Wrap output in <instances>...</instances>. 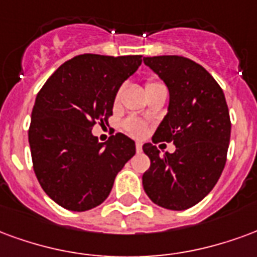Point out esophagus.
<instances>
[{
	"label": "esophagus",
	"mask_w": 257,
	"mask_h": 257,
	"mask_svg": "<svg viewBox=\"0 0 257 257\" xmlns=\"http://www.w3.org/2000/svg\"><path fill=\"white\" fill-rule=\"evenodd\" d=\"M136 149H137V152H141L142 151V144H141V142H137V144H136Z\"/></svg>",
	"instance_id": "esophagus-1"
}]
</instances>
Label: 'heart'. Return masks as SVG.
Here are the masks:
<instances>
[{
  "mask_svg": "<svg viewBox=\"0 0 257 257\" xmlns=\"http://www.w3.org/2000/svg\"><path fill=\"white\" fill-rule=\"evenodd\" d=\"M164 86L162 82H159V80H148L147 83V90L149 89H155V87H162ZM120 98V91H117V94L115 95V102H117ZM123 127H124V130L133 137H137V138H141L147 134V124L141 121L140 119H136V117H128L124 120L123 123Z\"/></svg>",
  "mask_w": 257,
  "mask_h": 257,
  "instance_id": "obj_1",
  "label": "heart"
}]
</instances>
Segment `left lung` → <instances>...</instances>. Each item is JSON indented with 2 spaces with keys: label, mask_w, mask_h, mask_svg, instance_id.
Returning a JSON list of instances; mask_svg holds the SVG:
<instances>
[{
  "label": "left lung",
  "mask_w": 257,
  "mask_h": 257,
  "mask_svg": "<svg viewBox=\"0 0 257 257\" xmlns=\"http://www.w3.org/2000/svg\"><path fill=\"white\" fill-rule=\"evenodd\" d=\"M144 63L170 91L167 115L152 141L176 145L164 155L151 142L142 147L151 159L144 190L160 207L188 209L212 190L226 164L231 123L223 90L204 67L182 56L145 57Z\"/></svg>",
  "instance_id": "obj_1"
}]
</instances>
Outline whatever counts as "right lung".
I'll list each match as a JSON object with an SVG mask.
<instances>
[{"label":"right lung","mask_w":257,"mask_h":257,"mask_svg":"<svg viewBox=\"0 0 257 257\" xmlns=\"http://www.w3.org/2000/svg\"><path fill=\"white\" fill-rule=\"evenodd\" d=\"M141 57L80 54L39 90L29 130L34 172L45 193L65 209L83 212L104 203L117 172L136 155V142L124 134L101 144L91 128L108 121L117 90Z\"/></svg>","instance_id":"add662e5"}]
</instances>
